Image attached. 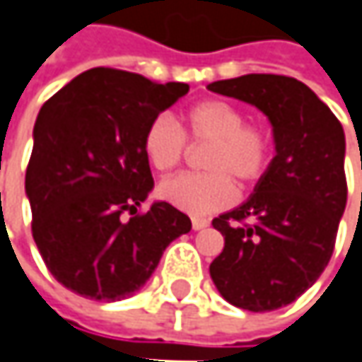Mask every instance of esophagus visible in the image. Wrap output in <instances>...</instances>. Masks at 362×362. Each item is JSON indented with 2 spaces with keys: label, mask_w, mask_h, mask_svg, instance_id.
Here are the masks:
<instances>
[{
  "label": "esophagus",
  "mask_w": 362,
  "mask_h": 362,
  "mask_svg": "<svg viewBox=\"0 0 362 362\" xmlns=\"http://www.w3.org/2000/svg\"><path fill=\"white\" fill-rule=\"evenodd\" d=\"M209 226V219L205 217H192V230H205Z\"/></svg>",
  "instance_id": "esophagus-1"
}]
</instances>
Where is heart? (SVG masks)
<instances>
[{"instance_id": "heart-1", "label": "heart", "mask_w": 362, "mask_h": 362, "mask_svg": "<svg viewBox=\"0 0 362 362\" xmlns=\"http://www.w3.org/2000/svg\"><path fill=\"white\" fill-rule=\"evenodd\" d=\"M184 132L192 143H209L201 174H178L159 184V197L186 214L205 215L234 203L235 182L250 188L272 161L269 134L247 124L245 112L226 99H203L184 112ZM168 115L148 122L143 134L145 159L157 172H170L186 153V136Z\"/></svg>"}]
</instances>
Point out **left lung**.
<instances>
[{
	"mask_svg": "<svg viewBox=\"0 0 362 362\" xmlns=\"http://www.w3.org/2000/svg\"><path fill=\"white\" fill-rule=\"evenodd\" d=\"M269 117L276 157L247 203L214 219L223 250L209 265L219 294L252 313L294 303L327 267L344 214L342 124L307 84L247 74L209 84Z\"/></svg>",
	"mask_w": 362,
	"mask_h": 362,
	"instance_id": "1",
	"label": "left lung"
}]
</instances>
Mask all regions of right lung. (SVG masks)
Here are the masks:
<instances>
[{
  "instance_id": "add662e5",
  "label": "right lung",
  "mask_w": 362,
  "mask_h": 362,
  "mask_svg": "<svg viewBox=\"0 0 362 362\" xmlns=\"http://www.w3.org/2000/svg\"><path fill=\"white\" fill-rule=\"evenodd\" d=\"M186 93L184 83L93 68L43 103L24 188L37 248L68 290L122 300L145 286L168 245L190 232L188 215L165 201L139 214L153 188L145 128Z\"/></svg>"
}]
</instances>
